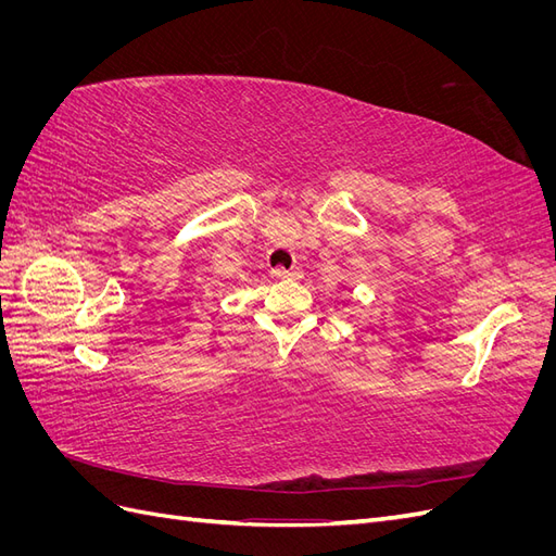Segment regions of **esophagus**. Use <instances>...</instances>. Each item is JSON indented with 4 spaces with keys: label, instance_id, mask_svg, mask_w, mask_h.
Masks as SVG:
<instances>
[{
    "label": "esophagus",
    "instance_id": "34e87169",
    "mask_svg": "<svg viewBox=\"0 0 556 556\" xmlns=\"http://www.w3.org/2000/svg\"><path fill=\"white\" fill-rule=\"evenodd\" d=\"M274 280H285V278H301L299 268H285V266H276L271 271Z\"/></svg>",
    "mask_w": 556,
    "mask_h": 556
}]
</instances>
